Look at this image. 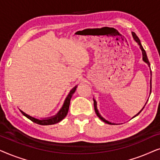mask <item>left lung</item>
Wrapping results in <instances>:
<instances>
[{"label": "left lung", "instance_id": "8db88e82", "mask_svg": "<svg viewBox=\"0 0 160 160\" xmlns=\"http://www.w3.org/2000/svg\"><path fill=\"white\" fill-rule=\"evenodd\" d=\"M132 37H133V38H134V40H135V41H136L138 44L139 45V47H140V49H141V51H142V54H143V60L144 62H145L146 63H147L148 65V67H150V63H149V61H148V58H147V55H146V51H145V50H144V49H143V47H142V45H141V41H140V39L138 38V36H136V34H135L134 32H132ZM151 75H152V71H151ZM151 81H152V80H151ZM151 92H152V84H151L150 94H151ZM93 100H94V107H95V113H96V114H97L98 117H99L100 119L102 120V121H103L104 122H106V123H107V124H113V123H111V122H110L107 121V120L105 119L103 117H101V115L100 114L99 111H98V108H97V102H96V100H95V99H94V98H93ZM143 108H144V107H143V108H142V110H143ZM142 110H141V111H140V112H139L138 113L137 115H135L134 117H136V116L138 115L139 113L141 112ZM134 117H132V118H134Z\"/></svg>", "mask_w": 160, "mask_h": 160}]
</instances>
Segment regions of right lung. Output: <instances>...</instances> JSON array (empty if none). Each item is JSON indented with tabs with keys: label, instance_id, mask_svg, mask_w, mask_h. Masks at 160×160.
<instances>
[{
	"label": "right lung",
	"instance_id": "right-lung-1",
	"mask_svg": "<svg viewBox=\"0 0 160 160\" xmlns=\"http://www.w3.org/2000/svg\"><path fill=\"white\" fill-rule=\"evenodd\" d=\"M76 87H77L76 86L75 87H73V88L71 89V92H70V93L68 94V97L66 98V99H65V100L64 104H63L62 108H61L60 111H59V112L57 113L55 116H54V117H49V118H47V119H36V118H35V117H31V116L27 114V113H25L24 111L20 110V109H19V111H20L21 113H22L25 117H27L28 119L31 120L32 122H35V123H36L38 124H41V125H50V124H54L58 123V122L62 121V120L64 119L65 117H66L67 113H68V112L70 102H71L72 95H73V94L74 92H75Z\"/></svg>",
	"mask_w": 160,
	"mask_h": 160
}]
</instances>
